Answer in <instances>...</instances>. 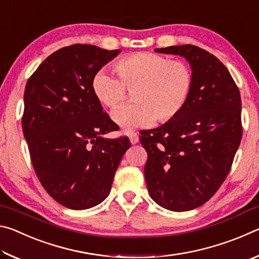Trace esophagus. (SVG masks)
Returning a JSON list of instances; mask_svg holds the SVG:
<instances>
[{"mask_svg":"<svg viewBox=\"0 0 259 259\" xmlns=\"http://www.w3.org/2000/svg\"><path fill=\"white\" fill-rule=\"evenodd\" d=\"M129 139H130L131 144H137L139 142V137H138V135L136 134V133H131L129 135Z\"/></svg>","mask_w":259,"mask_h":259,"instance_id":"34e87169","label":"esophagus"}]
</instances>
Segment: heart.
Instances as JSON below:
<instances>
[{"mask_svg":"<svg viewBox=\"0 0 259 259\" xmlns=\"http://www.w3.org/2000/svg\"><path fill=\"white\" fill-rule=\"evenodd\" d=\"M117 78L99 71L91 82L96 99L115 109L133 95L135 104L113 113L124 130L143 128L156 121L166 123L183 112L194 88V74L183 60H171L153 52H136L114 64Z\"/></svg>","mask_w":259,"mask_h":259,"instance_id":"obj_1","label":"heart"}]
</instances>
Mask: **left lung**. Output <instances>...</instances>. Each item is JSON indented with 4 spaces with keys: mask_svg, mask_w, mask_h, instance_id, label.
I'll list each match as a JSON object with an SVG mask.
<instances>
[{
    "mask_svg": "<svg viewBox=\"0 0 259 259\" xmlns=\"http://www.w3.org/2000/svg\"><path fill=\"white\" fill-rule=\"evenodd\" d=\"M155 51L185 57L194 88L176 119L140 133L145 181L157 204L187 211L207 202L230 172L242 137L241 96L229 69L210 52L191 45Z\"/></svg>",
    "mask_w": 259,
    "mask_h": 259,
    "instance_id": "obj_1",
    "label": "left lung"
}]
</instances>
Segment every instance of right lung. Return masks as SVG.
Wrapping results in <instances>:
<instances>
[{"instance_id": "add662e5", "label": "right lung", "mask_w": 259, "mask_h": 259, "mask_svg": "<svg viewBox=\"0 0 259 259\" xmlns=\"http://www.w3.org/2000/svg\"><path fill=\"white\" fill-rule=\"evenodd\" d=\"M121 50L73 45L50 55L26 83L24 137L42 186L64 207L99 204L111 191L128 137L107 139L116 124L103 112L91 82Z\"/></svg>"}]
</instances>
